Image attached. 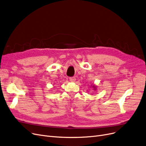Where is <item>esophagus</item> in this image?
<instances>
[{
	"instance_id": "34e87169",
	"label": "esophagus",
	"mask_w": 146,
	"mask_h": 146,
	"mask_svg": "<svg viewBox=\"0 0 146 146\" xmlns=\"http://www.w3.org/2000/svg\"><path fill=\"white\" fill-rule=\"evenodd\" d=\"M69 79H70V80L71 82H74L76 80L75 77H70Z\"/></svg>"
}]
</instances>
